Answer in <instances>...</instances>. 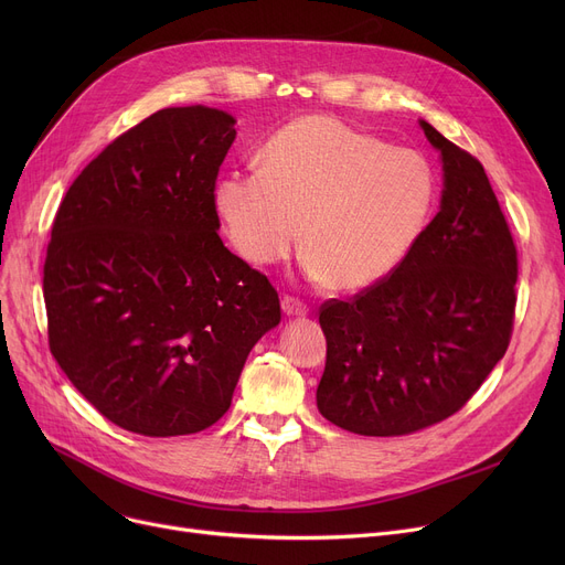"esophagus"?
Here are the masks:
<instances>
[{
	"label": "esophagus",
	"instance_id": "1",
	"mask_svg": "<svg viewBox=\"0 0 565 565\" xmlns=\"http://www.w3.org/2000/svg\"><path fill=\"white\" fill-rule=\"evenodd\" d=\"M281 309L286 316H307L309 313V307L302 300L292 298V295H286V298L281 300Z\"/></svg>",
	"mask_w": 565,
	"mask_h": 565
}]
</instances>
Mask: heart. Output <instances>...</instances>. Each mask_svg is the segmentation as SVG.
I'll list each match as a JSON object with an SVG mask.
<instances>
[{
  "mask_svg": "<svg viewBox=\"0 0 565 565\" xmlns=\"http://www.w3.org/2000/svg\"><path fill=\"white\" fill-rule=\"evenodd\" d=\"M435 205V175L412 148H390L330 116H302L277 130L260 169L231 171L215 207L233 249L273 265L302 243L307 273L337 290L387 279L422 237Z\"/></svg>",
  "mask_w": 565,
  "mask_h": 565,
  "instance_id": "obj_1",
  "label": "heart"
}]
</instances>
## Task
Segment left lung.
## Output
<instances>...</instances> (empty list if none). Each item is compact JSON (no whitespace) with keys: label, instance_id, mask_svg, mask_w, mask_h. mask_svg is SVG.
<instances>
[{"label":"left lung","instance_id":"1","mask_svg":"<svg viewBox=\"0 0 565 565\" xmlns=\"http://www.w3.org/2000/svg\"><path fill=\"white\" fill-rule=\"evenodd\" d=\"M441 153V205L396 270L350 302L328 300L316 403L334 426L392 437L456 414L503 358L518 249L483 164L422 121Z\"/></svg>","mask_w":565,"mask_h":565}]
</instances>
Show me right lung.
<instances>
[{"label": "right lung", "instance_id": "1", "mask_svg": "<svg viewBox=\"0 0 565 565\" xmlns=\"http://www.w3.org/2000/svg\"><path fill=\"white\" fill-rule=\"evenodd\" d=\"M222 109L167 107L116 137L58 205L43 265L50 352L105 419L146 437L205 430L231 407L275 286L222 237Z\"/></svg>", "mask_w": 565, "mask_h": 565}]
</instances>
